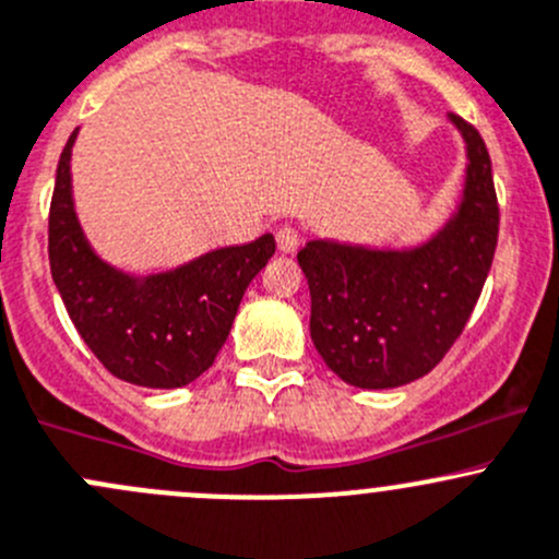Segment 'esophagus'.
Returning a JSON list of instances; mask_svg holds the SVG:
<instances>
[{"mask_svg":"<svg viewBox=\"0 0 559 559\" xmlns=\"http://www.w3.org/2000/svg\"><path fill=\"white\" fill-rule=\"evenodd\" d=\"M298 245H301V236H298L296 228H290V225H282L277 230V247L280 252H296Z\"/></svg>","mask_w":559,"mask_h":559,"instance_id":"1","label":"esophagus"}]
</instances>
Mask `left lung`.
Segmentation results:
<instances>
[{"instance_id": "left-lung-1", "label": "left lung", "mask_w": 559, "mask_h": 559, "mask_svg": "<svg viewBox=\"0 0 559 559\" xmlns=\"http://www.w3.org/2000/svg\"><path fill=\"white\" fill-rule=\"evenodd\" d=\"M451 121L467 141L465 201L429 245L380 252L309 241L298 252L314 347L356 389H396L432 372L484 290L500 230L491 159L469 121Z\"/></svg>"}]
</instances>
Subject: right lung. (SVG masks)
<instances>
[{"mask_svg":"<svg viewBox=\"0 0 559 559\" xmlns=\"http://www.w3.org/2000/svg\"><path fill=\"white\" fill-rule=\"evenodd\" d=\"M57 165L48 212V261L81 340L114 378L146 389H179L201 378L225 345L252 277L274 255L266 234L214 250L174 272L135 280L99 261L73 212L70 148Z\"/></svg>","mask_w":559,"mask_h":559,"instance_id":"right-lung-1","label":"right lung"}]
</instances>
